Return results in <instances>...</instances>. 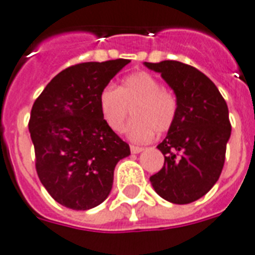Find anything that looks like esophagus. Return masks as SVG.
Returning a JSON list of instances; mask_svg holds the SVG:
<instances>
[{
  "label": "esophagus",
  "mask_w": 255,
  "mask_h": 255,
  "mask_svg": "<svg viewBox=\"0 0 255 255\" xmlns=\"http://www.w3.org/2000/svg\"><path fill=\"white\" fill-rule=\"evenodd\" d=\"M130 151L133 154H139L140 151H143V148L139 147V146H130Z\"/></svg>",
  "instance_id": "34e87169"
}]
</instances>
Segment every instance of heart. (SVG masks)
<instances>
[{"label": "heart", "mask_w": 255, "mask_h": 255, "mask_svg": "<svg viewBox=\"0 0 255 255\" xmlns=\"http://www.w3.org/2000/svg\"><path fill=\"white\" fill-rule=\"evenodd\" d=\"M99 107L104 122L112 131L121 133L130 109L134 120L126 134L134 142H148L158 133H166L178 115V100L170 89L162 88L154 75L144 71L124 79L120 88L108 85L101 91Z\"/></svg>", "instance_id": "b5f03b06"}]
</instances>
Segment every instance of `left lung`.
I'll return each mask as SVG.
<instances>
[{
	"mask_svg": "<svg viewBox=\"0 0 255 255\" xmlns=\"http://www.w3.org/2000/svg\"><path fill=\"white\" fill-rule=\"evenodd\" d=\"M143 64L160 73L178 100L176 120L158 144L164 164L150 182L164 200L188 204L204 196L223 171L232 131L228 105L195 67L176 60Z\"/></svg>",
	"mask_w": 255,
	"mask_h": 255,
	"instance_id": "obj_1",
	"label": "left lung"
}]
</instances>
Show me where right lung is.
I'll list each match as a JSON object with an SVG mask.
<instances>
[{
	"mask_svg": "<svg viewBox=\"0 0 255 255\" xmlns=\"http://www.w3.org/2000/svg\"><path fill=\"white\" fill-rule=\"evenodd\" d=\"M128 59L80 63L58 73L32 105L28 130L40 182L59 204L87 211L112 191L115 167L130 155L104 122L100 93Z\"/></svg>",
	"mask_w": 255,
	"mask_h": 255,
	"instance_id": "right-lung-1",
	"label": "right lung"
}]
</instances>
